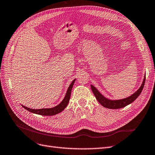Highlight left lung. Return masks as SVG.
<instances>
[{
  "label": "left lung",
  "mask_w": 155,
  "mask_h": 155,
  "mask_svg": "<svg viewBox=\"0 0 155 155\" xmlns=\"http://www.w3.org/2000/svg\"><path fill=\"white\" fill-rule=\"evenodd\" d=\"M145 77H144L143 81L142 86L140 87V88L137 92H136L134 94H133L132 96H130V97L125 98V99H123V100H120L112 101V100L107 99V98H105L104 96H102L99 92V91H98L93 85H91V89L92 91V92L94 93V94L96 98V100L102 106L108 108V109H121V108H123L127 105H128L129 104H131V103L133 102L136 99H137L143 90L144 85H145Z\"/></svg>",
  "instance_id": "obj_1"
}]
</instances>
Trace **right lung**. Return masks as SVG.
<instances>
[{"label": "right lung", "instance_id": "obj_1", "mask_svg": "<svg viewBox=\"0 0 155 155\" xmlns=\"http://www.w3.org/2000/svg\"><path fill=\"white\" fill-rule=\"evenodd\" d=\"M76 79L71 83L70 85L69 86L66 96H65L64 98L63 99V100L61 101V103H60V104H59L58 105H57L55 107L53 108H50V109H30V108H28L25 106H23V108H25V109H26L27 110H28L29 112H32V113L34 114H39V115H42V116H53V115H55L59 112H61V111H63L66 107L67 106L70 98V94H71V91L73 87V85L74 83V81Z\"/></svg>", "mask_w": 155, "mask_h": 155}]
</instances>
